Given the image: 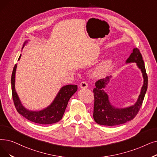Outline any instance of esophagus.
<instances>
[{
    "instance_id": "obj_1",
    "label": "esophagus",
    "mask_w": 157,
    "mask_h": 157,
    "mask_svg": "<svg viewBox=\"0 0 157 157\" xmlns=\"http://www.w3.org/2000/svg\"><path fill=\"white\" fill-rule=\"evenodd\" d=\"M79 86L81 88H87L88 85L86 81H82V82H81V83L79 84Z\"/></svg>"
}]
</instances>
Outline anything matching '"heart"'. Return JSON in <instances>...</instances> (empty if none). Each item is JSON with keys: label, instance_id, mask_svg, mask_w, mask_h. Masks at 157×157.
<instances>
[{"label": "heart", "instance_id": "b5f03b06", "mask_svg": "<svg viewBox=\"0 0 157 157\" xmlns=\"http://www.w3.org/2000/svg\"><path fill=\"white\" fill-rule=\"evenodd\" d=\"M112 61L111 59H107L101 62L94 71V74L95 76L101 77L105 75L110 70L112 66Z\"/></svg>", "mask_w": 157, "mask_h": 157}]
</instances>
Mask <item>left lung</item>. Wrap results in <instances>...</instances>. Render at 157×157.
Listing matches in <instances>:
<instances>
[{
	"label": "left lung",
	"mask_w": 157,
	"mask_h": 157,
	"mask_svg": "<svg viewBox=\"0 0 157 157\" xmlns=\"http://www.w3.org/2000/svg\"><path fill=\"white\" fill-rule=\"evenodd\" d=\"M126 63H136L142 74L144 81L137 101L133 105L128 107H115L111 104L109 100L108 95L105 91V88L110 82L112 76L97 81L95 82V88L93 90L94 94L93 117L98 124L116 126L126 123L133 119L142 106L147 88L148 79L144 62L137 48H133L130 56L126 61Z\"/></svg>",
	"instance_id": "8db88e82"
}]
</instances>
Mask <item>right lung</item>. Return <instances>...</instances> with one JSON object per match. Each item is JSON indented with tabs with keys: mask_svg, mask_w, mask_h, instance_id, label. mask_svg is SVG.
<instances>
[{
	"mask_svg": "<svg viewBox=\"0 0 157 157\" xmlns=\"http://www.w3.org/2000/svg\"><path fill=\"white\" fill-rule=\"evenodd\" d=\"M27 43L28 41H25L22 49ZM20 57L21 54L18 60H20ZM17 67V65L16 64L13 68L11 75V90L13 100L17 112L27 119L38 124H51L59 121L64 114L68 102L74 93L77 91L78 86L68 85L62 86L49 106L39 111L29 110L23 106L15 90V73Z\"/></svg>",
	"mask_w": 157,
	"mask_h": 157,
	"instance_id": "right-lung-1",
	"label": "right lung"
}]
</instances>
